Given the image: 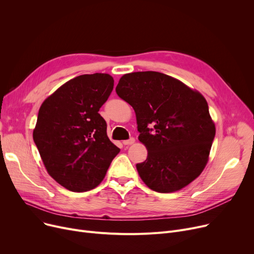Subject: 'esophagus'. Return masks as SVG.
<instances>
[{
    "instance_id": "esophagus-1",
    "label": "esophagus",
    "mask_w": 254,
    "mask_h": 254,
    "mask_svg": "<svg viewBox=\"0 0 254 254\" xmlns=\"http://www.w3.org/2000/svg\"><path fill=\"white\" fill-rule=\"evenodd\" d=\"M134 143H135V138H129L128 140L124 141L125 145H131V144H134Z\"/></svg>"
}]
</instances>
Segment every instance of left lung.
<instances>
[{
  "label": "left lung",
  "instance_id": "1",
  "mask_svg": "<svg viewBox=\"0 0 254 254\" xmlns=\"http://www.w3.org/2000/svg\"><path fill=\"white\" fill-rule=\"evenodd\" d=\"M116 93L134 108L138 139L148 151L146 161L136 165L144 183L157 192H173L198 177L215 137L201 93L153 71L124 75Z\"/></svg>",
  "mask_w": 254,
  "mask_h": 254
}]
</instances>
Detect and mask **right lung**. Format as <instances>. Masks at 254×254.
<instances>
[{
    "mask_svg": "<svg viewBox=\"0 0 254 254\" xmlns=\"http://www.w3.org/2000/svg\"><path fill=\"white\" fill-rule=\"evenodd\" d=\"M113 85L109 74L80 75L39 109L34 142L48 174L71 191L97 188L120 151L107 136V124L99 113Z\"/></svg>",
    "mask_w": 254,
    "mask_h": 254,
    "instance_id": "add662e5",
    "label": "right lung"
}]
</instances>
